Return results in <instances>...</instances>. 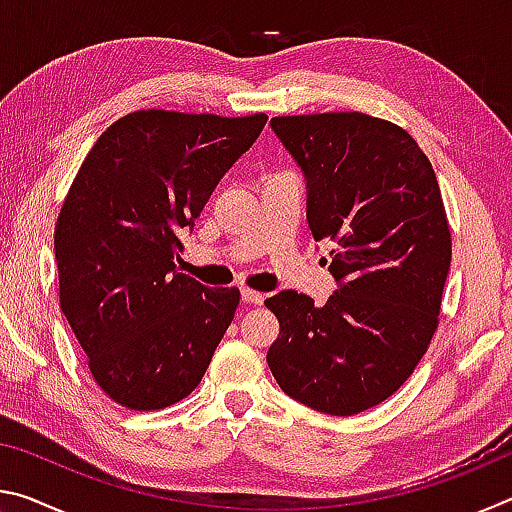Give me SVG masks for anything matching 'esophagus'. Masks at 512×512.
<instances>
[{
	"label": "esophagus",
	"mask_w": 512,
	"mask_h": 512,
	"mask_svg": "<svg viewBox=\"0 0 512 512\" xmlns=\"http://www.w3.org/2000/svg\"><path fill=\"white\" fill-rule=\"evenodd\" d=\"M241 300H244L246 305H262L264 293L253 291V289H241Z\"/></svg>",
	"instance_id": "1"
}]
</instances>
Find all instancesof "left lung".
<instances>
[{
	"label": "left lung",
	"mask_w": 512,
	"mask_h": 512,
	"mask_svg": "<svg viewBox=\"0 0 512 512\" xmlns=\"http://www.w3.org/2000/svg\"><path fill=\"white\" fill-rule=\"evenodd\" d=\"M307 180V221L336 289L323 307L280 291L266 361L284 393L329 415L388 400L427 352L452 262L436 173L418 142L363 112L273 117Z\"/></svg>",
	"instance_id": "8db88e82"
}]
</instances>
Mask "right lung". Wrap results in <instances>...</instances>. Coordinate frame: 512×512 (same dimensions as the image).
I'll list each match as a JSON object with an SVG mask.
<instances>
[{
  "label": "right lung",
  "mask_w": 512,
  "mask_h": 512,
  "mask_svg": "<svg viewBox=\"0 0 512 512\" xmlns=\"http://www.w3.org/2000/svg\"><path fill=\"white\" fill-rule=\"evenodd\" d=\"M266 115L137 110L85 155L60 207V309L110 400L158 411L201 384L239 289L178 273L180 235L266 126Z\"/></svg>",
  "instance_id": "add662e5"
}]
</instances>
